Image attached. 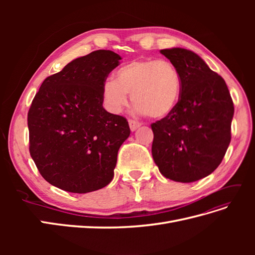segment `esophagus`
Returning <instances> with one entry per match:
<instances>
[{
    "mask_svg": "<svg viewBox=\"0 0 255 255\" xmlns=\"http://www.w3.org/2000/svg\"><path fill=\"white\" fill-rule=\"evenodd\" d=\"M128 126H129V128L132 132H134V130H136L138 128L141 127V123L140 122H137L135 120H128Z\"/></svg>",
    "mask_w": 255,
    "mask_h": 255,
    "instance_id": "obj_1",
    "label": "esophagus"
}]
</instances>
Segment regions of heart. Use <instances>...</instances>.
I'll list each match as a JSON object with an SVG mask.
<instances>
[{
  "instance_id": "b5f03b06",
  "label": "heart",
  "mask_w": 255,
  "mask_h": 255,
  "mask_svg": "<svg viewBox=\"0 0 255 255\" xmlns=\"http://www.w3.org/2000/svg\"><path fill=\"white\" fill-rule=\"evenodd\" d=\"M182 91L181 75L168 60L137 59L116 72V81L103 84L104 105L111 113H120L132 95L138 113L152 118H164L179 104Z\"/></svg>"
}]
</instances>
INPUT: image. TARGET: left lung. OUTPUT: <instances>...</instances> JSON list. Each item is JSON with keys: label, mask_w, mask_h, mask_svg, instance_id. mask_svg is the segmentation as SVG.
Returning <instances> with one entry per match:
<instances>
[{"label": "left lung", "mask_w": 255, "mask_h": 255, "mask_svg": "<svg viewBox=\"0 0 255 255\" xmlns=\"http://www.w3.org/2000/svg\"><path fill=\"white\" fill-rule=\"evenodd\" d=\"M182 81L175 110L151 128L152 156L167 179L191 183L210 175L231 141L234 105L227 84L198 54L182 48L160 50Z\"/></svg>", "instance_id": "left-lung-1"}]
</instances>
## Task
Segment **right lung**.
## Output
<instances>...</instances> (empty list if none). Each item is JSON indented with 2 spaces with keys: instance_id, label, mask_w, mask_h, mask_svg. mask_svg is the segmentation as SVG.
<instances>
[{
  "instance_id": "right-lung-1",
  "label": "right lung",
  "mask_w": 255,
  "mask_h": 255,
  "mask_svg": "<svg viewBox=\"0 0 255 255\" xmlns=\"http://www.w3.org/2000/svg\"><path fill=\"white\" fill-rule=\"evenodd\" d=\"M121 57L98 50L45 79L27 115L29 153L43 179L74 194L101 189L114 177L126 118L106 112L102 88Z\"/></svg>"
}]
</instances>
